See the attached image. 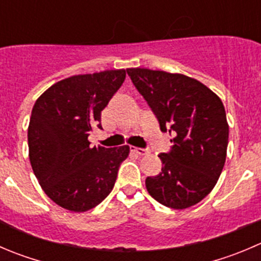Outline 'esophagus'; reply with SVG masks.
<instances>
[{"label": "esophagus", "mask_w": 261, "mask_h": 261, "mask_svg": "<svg viewBox=\"0 0 261 261\" xmlns=\"http://www.w3.org/2000/svg\"><path fill=\"white\" fill-rule=\"evenodd\" d=\"M131 151H133L134 154H136V155H146V154H149L148 149L134 148V146H131Z\"/></svg>", "instance_id": "obj_1"}]
</instances>
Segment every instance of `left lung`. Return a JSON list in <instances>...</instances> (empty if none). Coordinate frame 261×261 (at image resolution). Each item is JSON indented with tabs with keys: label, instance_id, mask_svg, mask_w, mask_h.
Returning <instances> with one entry per match:
<instances>
[{
	"label": "left lung",
	"instance_id": "obj_1",
	"mask_svg": "<svg viewBox=\"0 0 261 261\" xmlns=\"http://www.w3.org/2000/svg\"><path fill=\"white\" fill-rule=\"evenodd\" d=\"M126 71L161 130L173 135L172 150L161 154L162 172L146 177V190L168 208L198 204L214 189L226 162L228 122L221 98L186 75L141 67Z\"/></svg>",
	"mask_w": 261,
	"mask_h": 261
}]
</instances>
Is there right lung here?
Segmentation results:
<instances>
[{"label": "right lung", "instance_id": "1", "mask_svg": "<svg viewBox=\"0 0 261 261\" xmlns=\"http://www.w3.org/2000/svg\"><path fill=\"white\" fill-rule=\"evenodd\" d=\"M126 71L106 70L57 82L37 99L28 127L33 172L61 208L87 212L112 191L130 148L90 146V131L102 128L100 112L120 89Z\"/></svg>", "mask_w": 261, "mask_h": 261}]
</instances>
